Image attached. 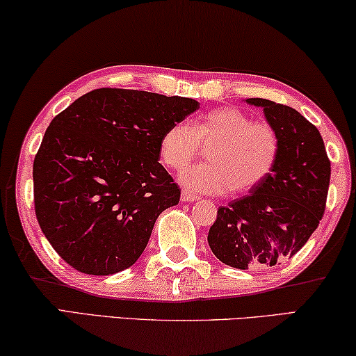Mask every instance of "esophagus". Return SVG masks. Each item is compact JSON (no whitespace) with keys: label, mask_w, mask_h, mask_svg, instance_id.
<instances>
[{"label":"esophagus","mask_w":356,"mask_h":356,"mask_svg":"<svg viewBox=\"0 0 356 356\" xmlns=\"http://www.w3.org/2000/svg\"><path fill=\"white\" fill-rule=\"evenodd\" d=\"M197 199H199V197H197L195 194H192V192H189V191L181 192V202H194Z\"/></svg>","instance_id":"1"}]
</instances>
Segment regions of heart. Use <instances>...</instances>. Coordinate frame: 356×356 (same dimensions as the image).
Instances as JSON below:
<instances>
[{
    "label": "heart",
    "instance_id": "obj_1",
    "mask_svg": "<svg viewBox=\"0 0 356 356\" xmlns=\"http://www.w3.org/2000/svg\"><path fill=\"white\" fill-rule=\"evenodd\" d=\"M202 148L208 162L179 175L192 191L230 195L249 194L265 183L281 154V137L268 121H254L236 107H218L192 120L191 127L173 124L164 132L159 156L172 170H183Z\"/></svg>",
    "mask_w": 356,
    "mask_h": 356
}]
</instances>
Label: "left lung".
Wrapping results in <instances>:
<instances>
[{"label":"left lung","mask_w":356,"mask_h":356,"mask_svg":"<svg viewBox=\"0 0 356 356\" xmlns=\"http://www.w3.org/2000/svg\"><path fill=\"white\" fill-rule=\"evenodd\" d=\"M264 107L281 137L275 170L249 195L218 209L208 244L222 264L248 270L275 266L293 257L323 218L331 162L316 126L295 108L268 99Z\"/></svg>","instance_id":"left-lung-1"}]
</instances>
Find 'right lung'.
Here are the masks:
<instances>
[{"mask_svg": "<svg viewBox=\"0 0 356 356\" xmlns=\"http://www.w3.org/2000/svg\"><path fill=\"white\" fill-rule=\"evenodd\" d=\"M197 108L189 97L99 88L51 120L33 164L34 211L66 264L95 276L136 264L157 216L179 202L161 137Z\"/></svg>", "mask_w": 356, "mask_h": 356, "instance_id": "obj_1", "label": "right lung"}]
</instances>
